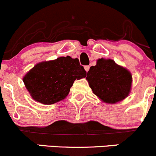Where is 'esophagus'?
<instances>
[{
  "label": "esophagus",
  "instance_id": "1",
  "mask_svg": "<svg viewBox=\"0 0 156 156\" xmlns=\"http://www.w3.org/2000/svg\"><path fill=\"white\" fill-rule=\"evenodd\" d=\"M84 69H85V71L86 72H88V71H89V69H90V66H84Z\"/></svg>",
  "mask_w": 156,
  "mask_h": 156
}]
</instances>
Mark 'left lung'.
I'll return each mask as SVG.
<instances>
[{"label":"left lung","mask_w":156,"mask_h":156,"mask_svg":"<svg viewBox=\"0 0 156 156\" xmlns=\"http://www.w3.org/2000/svg\"><path fill=\"white\" fill-rule=\"evenodd\" d=\"M86 79L93 93L110 104L126 98L131 88L130 72L110 59H99L97 65L90 68Z\"/></svg>","instance_id":"obj_1"}]
</instances>
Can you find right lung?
<instances>
[{"mask_svg":"<svg viewBox=\"0 0 156 156\" xmlns=\"http://www.w3.org/2000/svg\"><path fill=\"white\" fill-rule=\"evenodd\" d=\"M86 75L78 59L67 56L36 64L25 75L23 82L33 100L51 105L64 100L75 80Z\"/></svg>","mask_w":156,"mask_h":156,"instance_id":"obj_1","label":"right lung"}]
</instances>
